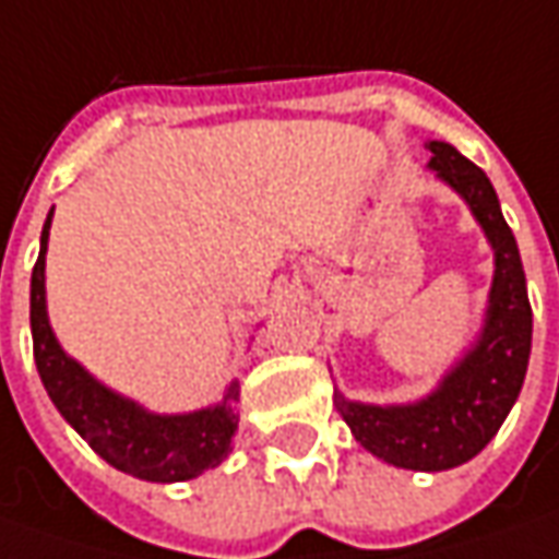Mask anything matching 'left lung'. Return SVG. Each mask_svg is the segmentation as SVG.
<instances>
[{
    "label": "left lung",
    "mask_w": 559,
    "mask_h": 559,
    "mask_svg": "<svg viewBox=\"0 0 559 559\" xmlns=\"http://www.w3.org/2000/svg\"><path fill=\"white\" fill-rule=\"evenodd\" d=\"M428 150V168L465 199L496 253L484 328L465 358L416 404L373 407L336 394V407L360 447L409 471H447L480 453L514 407L533 348L526 275L496 189L487 174L450 143L431 140Z\"/></svg>",
    "instance_id": "obj_1"
}]
</instances>
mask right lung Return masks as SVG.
Here are the masks:
<instances>
[{
	"instance_id": "1",
	"label": "right lung",
	"mask_w": 559,
	"mask_h": 559,
	"mask_svg": "<svg viewBox=\"0 0 559 559\" xmlns=\"http://www.w3.org/2000/svg\"><path fill=\"white\" fill-rule=\"evenodd\" d=\"M55 214V207H51ZM51 214L41 229L39 260L33 265L29 281V328H33V358L41 376V385L55 401L60 416L88 440L94 453L106 459L112 468L150 484H177L192 480L207 468H216L231 453V438L238 428V379L231 382L223 404L158 416L134 401L121 397L100 385L94 376L72 360L48 324L45 311V250Z\"/></svg>"
}]
</instances>
